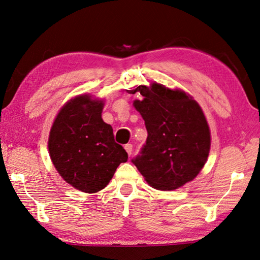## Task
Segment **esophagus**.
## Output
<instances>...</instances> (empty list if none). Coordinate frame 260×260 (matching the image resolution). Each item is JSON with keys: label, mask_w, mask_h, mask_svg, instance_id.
<instances>
[{"label": "esophagus", "mask_w": 260, "mask_h": 260, "mask_svg": "<svg viewBox=\"0 0 260 260\" xmlns=\"http://www.w3.org/2000/svg\"><path fill=\"white\" fill-rule=\"evenodd\" d=\"M124 147H125L127 154H128V155L131 156L132 155V151H133V145H132V144H126Z\"/></svg>", "instance_id": "1"}]
</instances>
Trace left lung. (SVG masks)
<instances>
[{"mask_svg": "<svg viewBox=\"0 0 260 260\" xmlns=\"http://www.w3.org/2000/svg\"><path fill=\"white\" fill-rule=\"evenodd\" d=\"M134 107L145 121L147 139L132 159L154 189L171 191L192 181L209 155L211 137L201 107L190 95L161 84L139 86Z\"/></svg>", "mask_w": 260, "mask_h": 260, "instance_id": "8db88e82", "label": "left lung"}]
</instances>
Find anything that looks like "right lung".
Here are the masks:
<instances>
[{
  "mask_svg": "<svg viewBox=\"0 0 260 260\" xmlns=\"http://www.w3.org/2000/svg\"><path fill=\"white\" fill-rule=\"evenodd\" d=\"M104 102L79 95L60 109L54 119L48 148L61 178L86 193L103 190L116 169L128 158L114 140L112 126L102 118Z\"/></svg>",
  "mask_w": 260,
  "mask_h": 260,
  "instance_id": "obj_1",
  "label": "right lung"
}]
</instances>
